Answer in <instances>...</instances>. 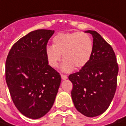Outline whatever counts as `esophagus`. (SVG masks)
Listing matches in <instances>:
<instances>
[{
    "instance_id": "obj_1",
    "label": "esophagus",
    "mask_w": 126,
    "mask_h": 126,
    "mask_svg": "<svg viewBox=\"0 0 126 126\" xmlns=\"http://www.w3.org/2000/svg\"><path fill=\"white\" fill-rule=\"evenodd\" d=\"M61 77H62V80H66L67 79V76L66 75H64V74H61Z\"/></svg>"
}]
</instances>
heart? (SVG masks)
<instances>
[{
    "label": "heart",
    "instance_id": "obj_1",
    "mask_svg": "<svg viewBox=\"0 0 126 126\" xmlns=\"http://www.w3.org/2000/svg\"><path fill=\"white\" fill-rule=\"evenodd\" d=\"M93 52V42L84 33H59L53 39V45L45 48V56L48 64L57 67L62 59L64 62L61 68L64 72H70L75 67L80 69L90 61Z\"/></svg>",
    "mask_w": 126,
    "mask_h": 126
}]
</instances>
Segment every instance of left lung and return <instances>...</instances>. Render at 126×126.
Segmentation results:
<instances>
[{
    "label": "left lung",
    "mask_w": 126,
    "mask_h": 126,
    "mask_svg": "<svg viewBox=\"0 0 126 126\" xmlns=\"http://www.w3.org/2000/svg\"><path fill=\"white\" fill-rule=\"evenodd\" d=\"M93 37V52L89 62L79 72L70 74L71 96L76 109L93 117L109 106L117 89L118 65L111 46L95 31H86Z\"/></svg>",
    "instance_id": "left-lung-1"
}]
</instances>
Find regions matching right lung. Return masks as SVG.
Listing matches in <instances>:
<instances>
[{"mask_svg": "<svg viewBox=\"0 0 126 126\" xmlns=\"http://www.w3.org/2000/svg\"><path fill=\"white\" fill-rule=\"evenodd\" d=\"M54 31L29 33L12 47L6 61V81L17 109L38 119L53 105L61 83L59 73L48 65L45 48Z\"/></svg>", "mask_w": 126, "mask_h": 126, "instance_id": "obj_1", "label": "right lung"}]
</instances>
